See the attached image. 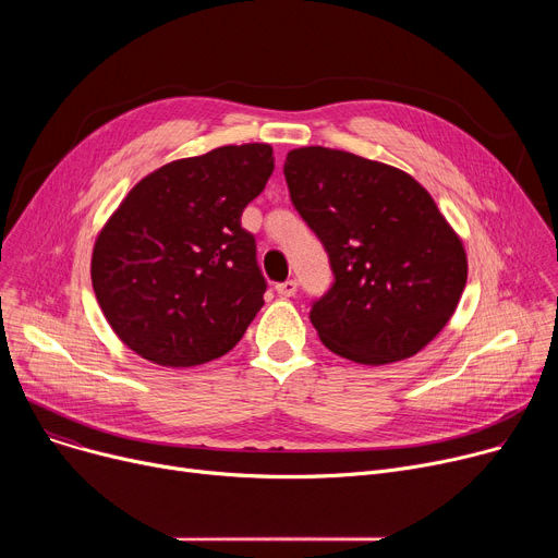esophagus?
<instances>
[{
    "label": "esophagus",
    "instance_id": "1",
    "mask_svg": "<svg viewBox=\"0 0 558 558\" xmlns=\"http://www.w3.org/2000/svg\"><path fill=\"white\" fill-rule=\"evenodd\" d=\"M296 289H299V282H296V280H284V282H278V284H276V291H278V294H280L282 299L294 296Z\"/></svg>",
    "mask_w": 558,
    "mask_h": 558
}]
</instances>
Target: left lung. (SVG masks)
<instances>
[{"label":"left lung","instance_id":"left-lung-1","mask_svg":"<svg viewBox=\"0 0 558 558\" xmlns=\"http://www.w3.org/2000/svg\"><path fill=\"white\" fill-rule=\"evenodd\" d=\"M284 179L335 274L310 312L320 341L368 366L416 355L468 278L463 242L429 192L402 169L326 146L289 151Z\"/></svg>","mask_w":558,"mask_h":558}]
</instances>
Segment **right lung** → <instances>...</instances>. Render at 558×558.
Listing matches in <instances>:
<instances>
[{"label":"right lung","instance_id":"1","mask_svg":"<svg viewBox=\"0 0 558 558\" xmlns=\"http://www.w3.org/2000/svg\"><path fill=\"white\" fill-rule=\"evenodd\" d=\"M271 171L269 144L219 146L144 175L112 213L90 274L133 353L179 368L238 345L267 291L242 213Z\"/></svg>","mask_w":558,"mask_h":558}]
</instances>
